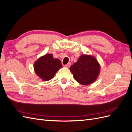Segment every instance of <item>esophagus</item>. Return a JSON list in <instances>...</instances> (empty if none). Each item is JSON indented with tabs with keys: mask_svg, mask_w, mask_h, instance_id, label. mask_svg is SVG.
Instances as JSON below:
<instances>
[{
	"mask_svg": "<svg viewBox=\"0 0 132 132\" xmlns=\"http://www.w3.org/2000/svg\"><path fill=\"white\" fill-rule=\"evenodd\" d=\"M70 64H71L70 63H68V64H67L66 65H64V67L66 68H69L70 66Z\"/></svg>",
	"mask_w": 132,
	"mask_h": 132,
	"instance_id": "34e87169",
	"label": "esophagus"
}]
</instances>
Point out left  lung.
<instances>
[{
	"label": "left lung",
	"mask_w": 132,
	"mask_h": 132,
	"mask_svg": "<svg viewBox=\"0 0 132 132\" xmlns=\"http://www.w3.org/2000/svg\"><path fill=\"white\" fill-rule=\"evenodd\" d=\"M74 78L82 85L93 83L100 72V65L95 57L91 55L82 54L78 61L70 67Z\"/></svg>",
	"instance_id": "left-lung-1"
}]
</instances>
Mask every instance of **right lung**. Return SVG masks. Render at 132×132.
I'll return each instance as SVG.
<instances>
[{
  "label": "right lung",
  "instance_id": "1",
  "mask_svg": "<svg viewBox=\"0 0 132 132\" xmlns=\"http://www.w3.org/2000/svg\"><path fill=\"white\" fill-rule=\"evenodd\" d=\"M62 67L61 61L54 58L52 54H46L39 57L34 64L36 74L45 81L52 79L57 71Z\"/></svg>",
  "mask_w": 132,
  "mask_h": 132
}]
</instances>
